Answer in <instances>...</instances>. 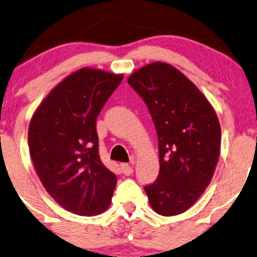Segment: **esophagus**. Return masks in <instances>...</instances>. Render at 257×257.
<instances>
[{
    "label": "esophagus",
    "mask_w": 257,
    "mask_h": 257,
    "mask_svg": "<svg viewBox=\"0 0 257 257\" xmlns=\"http://www.w3.org/2000/svg\"><path fill=\"white\" fill-rule=\"evenodd\" d=\"M120 167H121V172H123L125 175L133 174V168H132V165L126 164V163H123Z\"/></svg>",
    "instance_id": "esophagus-1"
}]
</instances>
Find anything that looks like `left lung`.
Wrapping results in <instances>:
<instances>
[{"instance_id": "8db88e82", "label": "left lung", "mask_w": 257, "mask_h": 257, "mask_svg": "<svg viewBox=\"0 0 257 257\" xmlns=\"http://www.w3.org/2000/svg\"><path fill=\"white\" fill-rule=\"evenodd\" d=\"M128 83L147 104L159 144V175L144 186L163 216L194 205L211 181L220 155L221 128L214 108L190 79L164 62L147 64Z\"/></svg>"}]
</instances>
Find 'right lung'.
<instances>
[{
	"label": "right lung",
	"mask_w": 257,
	"mask_h": 257,
	"mask_svg": "<svg viewBox=\"0 0 257 257\" xmlns=\"http://www.w3.org/2000/svg\"><path fill=\"white\" fill-rule=\"evenodd\" d=\"M123 80L95 68H80L57 84L36 109L28 145L36 173L62 208L82 216L105 211L116 184L98 149V114Z\"/></svg>",
	"instance_id": "1"
}]
</instances>
